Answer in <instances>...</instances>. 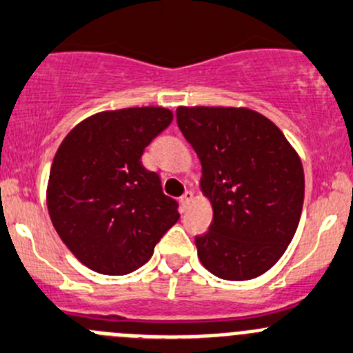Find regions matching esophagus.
<instances>
[{"mask_svg": "<svg viewBox=\"0 0 353 353\" xmlns=\"http://www.w3.org/2000/svg\"><path fill=\"white\" fill-rule=\"evenodd\" d=\"M192 201H194V194L190 192V190H185V192H183V196L180 197V203H182L183 210H187V208L190 206V203H192Z\"/></svg>", "mask_w": 353, "mask_h": 353, "instance_id": "esophagus-1", "label": "esophagus"}]
</instances>
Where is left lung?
<instances>
[{"instance_id": "obj_1", "label": "left lung", "mask_w": 353, "mask_h": 353, "mask_svg": "<svg viewBox=\"0 0 353 353\" xmlns=\"http://www.w3.org/2000/svg\"><path fill=\"white\" fill-rule=\"evenodd\" d=\"M176 119L201 161V192L213 221L196 237L206 270L250 281L290 246L303 208L301 159L268 117L248 107H179Z\"/></svg>"}]
</instances>
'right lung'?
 I'll list each match as a JSON object with an SVG mask.
<instances>
[{
	"label": "right lung",
	"mask_w": 353,
	"mask_h": 353,
	"mask_svg": "<svg viewBox=\"0 0 353 353\" xmlns=\"http://www.w3.org/2000/svg\"><path fill=\"white\" fill-rule=\"evenodd\" d=\"M171 119L164 107L103 110L76 124L57 149L46 187L50 218L70 253L99 274L142 267L179 221L176 203L140 161Z\"/></svg>",
	"instance_id": "add662e5"
}]
</instances>
